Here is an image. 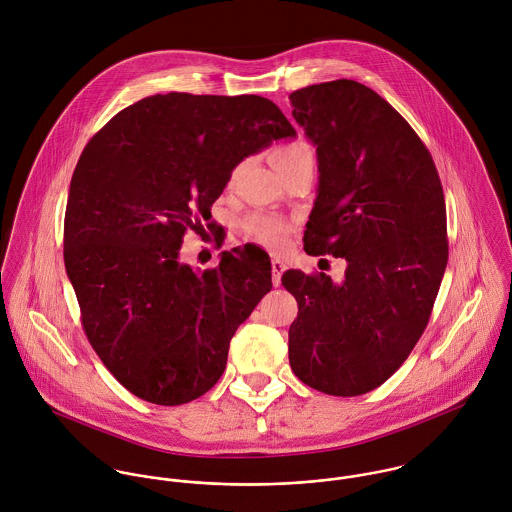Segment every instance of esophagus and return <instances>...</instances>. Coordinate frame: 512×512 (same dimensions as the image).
<instances>
[{"instance_id":"obj_1","label":"esophagus","mask_w":512,"mask_h":512,"mask_svg":"<svg viewBox=\"0 0 512 512\" xmlns=\"http://www.w3.org/2000/svg\"><path fill=\"white\" fill-rule=\"evenodd\" d=\"M284 272H286V262L280 260V258H274L272 260V282H274L276 288L282 284V274Z\"/></svg>"}]
</instances>
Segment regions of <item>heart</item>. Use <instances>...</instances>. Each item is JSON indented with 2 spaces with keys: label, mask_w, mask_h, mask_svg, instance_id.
<instances>
[{
  "label": "heart",
  "mask_w": 512,
  "mask_h": 512,
  "mask_svg": "<svg viewBox=\"0 0 512 512\" xmlns=\"http://www.w3.org/2000/svg\"><path fill=\"white\" fill-rule=\"evenodd\" d=\"M272 163L280 171V175H284L299 165L313 163V151L303 142H293L288 146L276 147L272 151ZM242 228L252 240H256L264 246H270V248H278V246H282V242L290 230V224L274 215L256 213L242 222Z\"/></svg>",
  "instance_id": "b5f03b06"
}]
</instances>
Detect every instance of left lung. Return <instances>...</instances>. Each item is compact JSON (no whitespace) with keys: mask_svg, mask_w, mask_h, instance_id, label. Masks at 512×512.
<instances>
[{"mask_svg":"<svg viewBox=\"0 0 512 512\" xmlns=\"http://www.w3.org/2000/svg\"><path fill=\"white\" fill-rule=\"evenodd\" d=\"M290 100L319 167L303 248L347 260L341 284L282 276L299 307L290 365L319 392L361 396L402 366L430 321L447 266L443 189L428 147L365 84L339 78Z\"/></svg>","mask_w":512,"mask_h":512,"instance_id":"1","label":"left lung"}]
</instances>
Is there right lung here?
I'll return each instance as SVG.
<instances>
[{"mask_svg": "<svg viewBox=\"0 0 512 512\" xmlns=\"http://www.w3.org/2000/svg\"><path fill=\"white\" fill-rule=\"evenodd\" d=\"M256 94H155L118 112L84 147L65 213V266L84 333L114 378L159 406L187 404L224 372L228 345L272 290L252 244L197 272L179 262L232 169L293 138Z\"/></svg>", "mask_w": 512, "mask_h": 512, "instance_id": "add662e5", "label": "right lung"}]
</instances>
